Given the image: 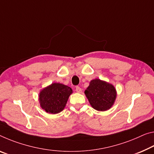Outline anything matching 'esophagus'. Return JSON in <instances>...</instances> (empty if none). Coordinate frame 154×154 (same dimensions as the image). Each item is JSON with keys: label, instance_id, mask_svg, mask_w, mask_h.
<instances>
[{"label": "esophagus", "instance_id": "1", "mask_svg": "<svg viewBox=\"0 0 154 154\" xmlns=\"http://www.w3.org/2000/svg\"><path fill=\"white\" fill-rule=\"evenodd\" d=\"M76 92H78V93H81V92H82V88L80 87H76Z\"/></svg>", "mask_w": 154, "mask_h": 154}]
</instances>
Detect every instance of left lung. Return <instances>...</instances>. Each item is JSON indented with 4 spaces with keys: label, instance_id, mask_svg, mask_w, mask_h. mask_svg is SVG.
<instances>
[{
    "label": "left lung",
    "instance_id": "1",
    "mask_svg": "<svg viewBox=\"0 0 154 154\" xmlns=\"http://www.w3.org/2000/svg\"><path fill=\"white\" fill-rule=\"evenodd\" d=\"M84 93L92 108L103 112L112 108L117 94L113 85L99 79L91 80Z\"/></svg>",
    "mask_w": 154,
    "mask_h": 154
}]
</instances>
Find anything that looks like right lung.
Here are the masks:
<instances>
[{
	"mask_svg": "<svg viewBox=\"0 0 154 154\" xmlns=\"http://www.w3.org/2000/svg\"><path fill=\"white\" fill-rule=\"evenodd\" d=\"M72 93L71 88L60 83H52L40 90L39 103L41 108L47 113L58 114L64 109Z\"/></svg>",
	"mask_w": 154,
	"mask_h": 154,
	"instance_id": "right-lung-1",
	"label": "right lung"
}]
</instances>
